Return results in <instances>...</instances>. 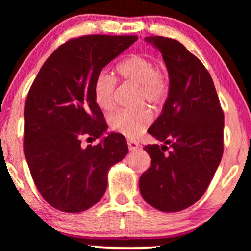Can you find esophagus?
Returning <instances> with one entry per match:
<instances>
[{"label": "esophagus", "instance_id": "esophagus-1", "mask_svg": "<svg viewBox=\"0 0 251 251\" xmlns=\"http://www.w3.org/2000/svg\"><path fill=\"white\" fill-rule=\"evenodd\" d=\"M128 147L130 151H136L139 147V143L135 142V140H128Z\"/></svg>", "mask_w": 251, "mask_h": 251}]
</instances>
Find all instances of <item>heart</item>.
<instances>
[{
  "mask_svg": "<svg viewBox=\"0 0 251 251\" xmlns=\"http://www.w3.org/2000/svg\"><path fill=\"white\" fill-rule=\"evenodd\" d=\"M116 74L125 82L138 87V102L153 106L162 104L168 95V77L164 71L156 67L150 58L133 54L116 66ZM116 83L104 73L96 77L94 96L102 111L111 112L115 107ZM111 126L115 132L126 138L135 139L145 131L152 122V114L147 108L138 111H121L111 118Z\"/></svg>",
  "mask_w": 251,
  "mask_h": 251,
  "instance_id": "1",
  "label": "heart"
}]
</instances>
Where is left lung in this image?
<instances>
[{
    "label": "left lung",
    "instance_id": "1",
    "mask_svg": "<svg viewBox=\"0 0 251 251\" xmlns=\"http://www.w3.org/2000/svg\"><path fill=\"white\" fill-rule=\"evenodd\" d=\"M145 41L162 54L169 92L149 129L162 145L144 147L151 167L140 176L139 190L153 208L177 212L204 194L221 163L224 113L210 74L194 54L168 37L147 36Z\"/></svg>",
    "mask_w": 251,
    "mask_h": 251
}]
</instances>
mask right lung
Instances as JSON below:
<instances>
[{
	"instance_id": "right-lung-1",
	"label": "right lung",
	"mask_w": 251,
	"mask_h": 251,
	"mask_svg": "<svg viewBox=\"0 0 251 251\" xmlns=\"http://www.w3.org/2000/svg\"><path fill=\"white\" fill-rule=\"evenodd\" d=\"M137 36L85 35L61 44L48 58L27 95L24 153L41 195L51 207L81 212L104 195L111 168L128 154L120 133L108 132L94 96L106 65ZM100 139L82 148V136Z\"/></svg>"
}]
</instances>
